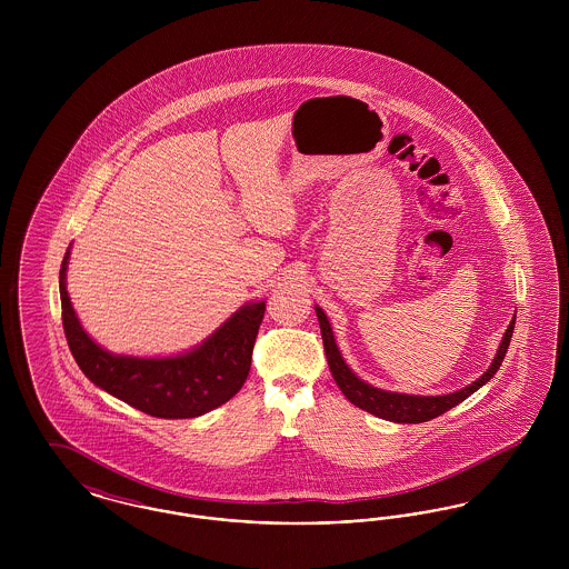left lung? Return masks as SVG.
Wrapping results in <instances>:
<instances>
[{"mask_svg": "<svg viewBox=\"0 0 569 569\" xmlns=\"http://www.w3.org/2000/svg\"><path fill=\"white\" fill-rule=\"evenodd\" d=\"M316 313H318L320 328H322V341H325V352L326 358H328L330 373H332V378L337 381V386L341 388V392L348 397V401L356 407H360V409H365V411H369V413H373V416H378V418L390 420V422H401V425H418V422L433 420L437 416H441L443 411L459 406L460 401L471 397L478 388H482L488 379L497 373V369L501 367L506 352H508V346H510V339H512V332H515L516 322L515 316V320L510 322L503 339H501V346L497 350L492 365L488 367L487 373L482 378L476 379L473 383L465 386L462 390H457L452 395L416 397V395L386 392V390L373 388V386L365 383L362 379L356 378L352 369L346 365V360L339 353V348H337L335 337H332V328H330L328 320H326L325 311L320 307H316Z\"/></svg>", "mask_w": 569, "mask_h": 569, "instance_id": "left-lung-1", "label": "left lung"}]
</instances>
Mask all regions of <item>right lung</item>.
<instances>
[{"label": "right lung", "mask_w": 569, "mask_h": 569, "mask_svg": "<svg viewBox=\"0 0 569 569\" xmlns=\"http://www.w3.org/2000/svg\"><path fill=\"white\" fill-rule=\"evenodd\" d=\"M70 247L59 271L63 332L82 373L123 403L156 418H196L230 401L244 383L267 302L241 307L200 348L172 358H132L102 350L82 330L66 290Z\"/></svg>", "instance_id": "add662e5"}]
</instances>
